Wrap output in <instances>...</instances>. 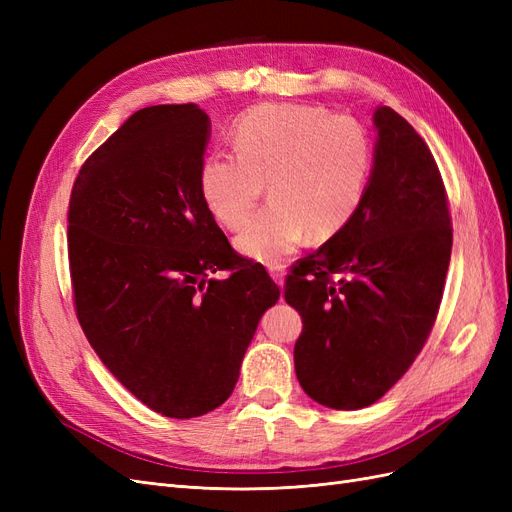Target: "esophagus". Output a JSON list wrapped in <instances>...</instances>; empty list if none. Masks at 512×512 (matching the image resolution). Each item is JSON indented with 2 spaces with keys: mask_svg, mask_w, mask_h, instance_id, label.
<instances>
[{
  "mask_svg": "<svg viewBox=\"0 0 512 512\" xmlns=\"http://www.w3.org/2000/svg\"><path fill=\"white\" fill-rule=\"evenodd\" d=\"M269 273H271V277L275 280V284L277 286H284V277H286V271L282 269V267H271L269 269Z\"/></svg>",
  "mask_w": 512,
  "mask_h": 512,
  "instance_id": "esophagus-1",
  "label": "esophagus"
}]
</instances>
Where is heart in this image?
<instances>
[{
    "mask_svg": "<svg viewBox=\"0 0 512 512\" xmlns=\"http://www.w3.org/2000/svg\"><path fill=\"white\" fill-rule=\"evenodd\" d=\"M232 153H211L198 168L205 207L239 230L268 181L272 203L245 225L239 252L280 265L309 235L327 241L359 209L371 170L367 130L348 115L303 104H265L232 128Z\"/></svg>",
    "mask_w": 512,
    "mask_h": 512,
    "instance_id": "obj_1",
    "label": "heart"
}]
</instances>
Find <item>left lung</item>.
Listing matches in <instances>:
<instances>
[{
	"label": "left lung",
	"instance_id": "left-lung-1",
	"mask_svg": "<svg viewBox=\"0 0 512 512\" xmlns=\"http://www.w3.org/2000/svg\"><path fill=\"white\" fill-rule=\"evenodd\" d=\"M352 220L299 260L284 297L301 314L294 371L335 410L367 408L406 374L438 318L453 226L427 143L389 106Z\"/></svg>",
	"mask_w": 512,
	"mask_h": 512
}]
</instances>
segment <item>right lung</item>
<instances>
[{"mask_svg":"<svg viewBox=\"0 0 512 512\" xmlns=\"http://www.w3.org/2000/svg\"><path fill=\"white\" fill-rule=\"evenodd\" d=\"M209 117L196 104L136 111L79 170L68 207L76 318L106 369L147 408L222 406L260 316L280 299L198 192ZM226 270V281L210 275Z\"/></svg>","mask_w":512,"mask_h":512,"instance_id":"1","label":"right lung"}]
</instances>
